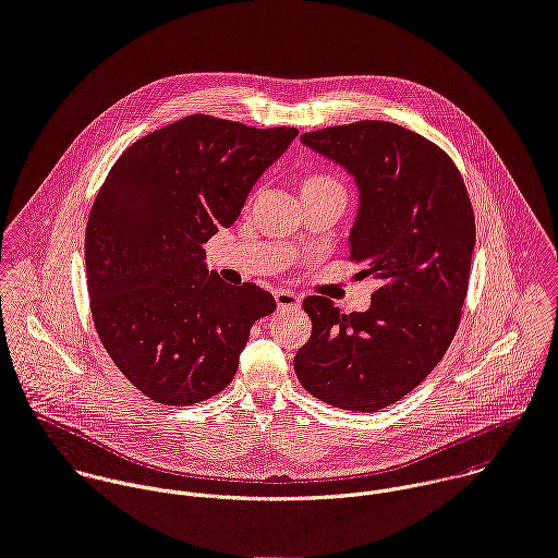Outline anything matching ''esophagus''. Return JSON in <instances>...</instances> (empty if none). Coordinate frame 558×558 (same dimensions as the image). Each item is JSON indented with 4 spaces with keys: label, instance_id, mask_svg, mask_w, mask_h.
Listing matches in <instances>:
<instances>
[{
    "label": "esophagus",
    "instance_id": "34e87169",
    "mask_svg": "<svg viewBox=\"0 0 558 558\" xmlns=\"http://www.w3.org/2000/svg\"><path fill=\"white\" fill-rule=\"evenodd\" d=\"M274 298H276V304L278 308H291V306H300V295L289 291V289H276L274 291Z\"/></svg>",
    "mask_w": 558,
    "mask_h": 558
}]
</instances>
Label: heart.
Here are the masks:
<instances>
[{
  "label": "heart",
  "instance_id": "obj_1",
  "mask_svg": "<svg viewBox=\"0 0 558 558\" xmlns=\"http://www.w3.org/2000/svg\"><path fill=\"white\" fill-rule=\"evenodd\" d=\"M339 185L337 181H332L330 177H324V174H311V177H306L304 181H302V189L300 191H304V189H315V185Z\"/></svg>",
  "mask_w": 558,
  "mask_h": 558
}]
</instances>
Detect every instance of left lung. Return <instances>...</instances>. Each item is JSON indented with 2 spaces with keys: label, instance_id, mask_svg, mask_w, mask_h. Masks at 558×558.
Instances as JSON below:
<instances>
[{
  "label": "left lung",
  "instance_id": "obj_1",
  "mask_svg": "<svg viewBox=\"0 0 558 558\" xmlns=\"http://www.w3.org/2000/svg\"><path fill=\"white\" fill-rule=\"evenodd\" d=\"M302 144L356 183L350 260L381 287L363 313L308 295L313 322L293 365L315 399L377 412L438 365L460 324L475 247V217L451 157L427 137L381 120L304 133Z\"/></svg>",
  "mask_w": 558,
  "mask_h": 558
}]
</instances>
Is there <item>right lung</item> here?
Instances as JSON below:
<instances>
[{"instance_id": "obj_1", "label": "right lung", "mask_w": 558, "mask_h": 558, "mask_svg": "<svg viewBox=\"0 0 558 558\" xmlns=\"http://www.w3.org/2000/svg\"><path fill=\"white\" fill-rule=\"evenodd\" d=\"M293 126L181 118L131 144L94 202L85 265L98 337L150 401L193 405L234 379L269 291L226 284L204 245L230 228Z\"/></svg>"}]
</instances>
